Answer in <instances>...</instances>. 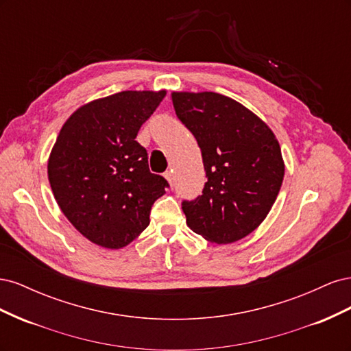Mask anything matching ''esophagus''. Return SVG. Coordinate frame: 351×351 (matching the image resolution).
Here are the masks:
<instances>
[{"mask_svg":"<svg viewBox=\"0 0 351 351\" xmlns=\"http://www.w3.org/2000/svg\"><path fill=\"white\" fill-rule=\"evenodd\" d=\"M164 177L167 178V182L169 183V186H173L174 183V174H173V169H168V171L164 173Z\"/></svg>","mask_w":351,"mask_h":351,"instance_id":"esophagus-1","label":"esophagus"}]
</instances>
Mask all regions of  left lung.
<instances>
[{
	"label": "left lung",
	"mask_w": 351,
	"mask_h": 351,
	"mask_svg": "<svg viewBox=\"0 0 351 351\" xmlns=\"http://www.w3.org/2000/svg\"><path fill=\"white\" fill-rule=\"evenodd\" d=\"M176 114L192 132L208 182L183 200L186 222L210 243H234L256 230L284 178L281 147L272 130L240 102L215 92H173Z\"/></svg>",
	"instance_id": "left-lung-1"
}]
</instances>
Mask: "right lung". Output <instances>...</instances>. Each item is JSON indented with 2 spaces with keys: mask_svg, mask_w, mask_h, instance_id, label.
I'll use <instances>...</instances> for the list:
<instances>
[{
  "mask_svg": "<svg viewBox=\"0 0 351 351\" xmlns=\"http://www.w3.org/2000/svg\"><path fill=\"white\" fill-rule=\"evenodd\" d=\"M165 90H124L84 104L61 127L48 180L62 214L98 246L121 249L149 226L168 187L152 174L137 132Z\"/></svg>",
  "mask_w": 351,
  "mask_h": 351,
  "instance_id": "right-lung-1",
  "label": "right lung"
}]
</instances>
